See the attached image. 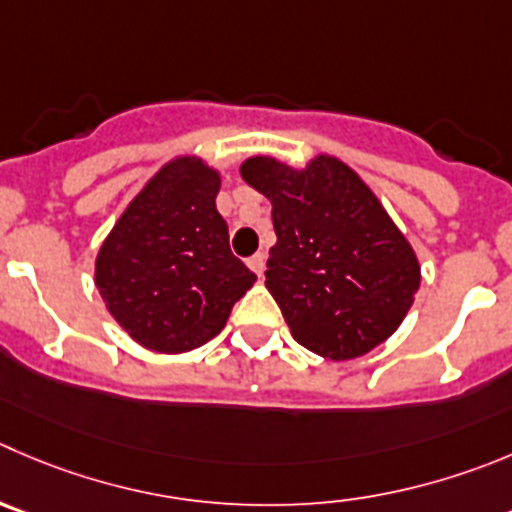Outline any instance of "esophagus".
Here are the masks:
<instances>
[{"label":"esophagus","mask_w":512,"mask_h":512,"mask_svg":"<svg viewBox=\"0 0 512 512\" xmlns=\"http://www.w3.org/2000/svg\"><path fill=\"white\" fill-rule=\"evenodd\" d=\"M246 264H248V269L253 271V274H256V276H264V264H266V256H264V253H253V256L246 261Z\"/></svg>","instance_id":"34e87169"}]
</instances>
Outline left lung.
Here are the masks:
<instances>
[{"instance_id": "left-lung-1", "label": "left lung", "mask_w": 512, "mask_h": 512, "mask_svg": "<svg viewBox=\"0 0 512 512\" xmlns=\"http://www.w3.org/2000/svg\"><path fill=\"white\" fill-rule=\"evenodd\" d=\"M241 175L271 201L266 289L296 342L334 362L382 344L415 301L420 264L367 183L329 155L304 170L259 155Z\"/></svg>"}]
</instances>
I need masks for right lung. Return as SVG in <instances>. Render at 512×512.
<instances>
[{
    "mask_svg": "<svg viewBox=\"0 0 512 512\" xmlns=\"http://www.w3.org/2000/svg\"><path fill=\"white\" fill-rule=\"evenodd\" d=\"M218 188L221 178L203 160H173L133 198L97 253L102 301L153 352L206 344L256 281L228 246Z\"/></svg>",
    "mask_w": 512,
    "mask_h": 512,
    "instance_id": "add662e5",
    "label": "right lung"
}]
</instances>
